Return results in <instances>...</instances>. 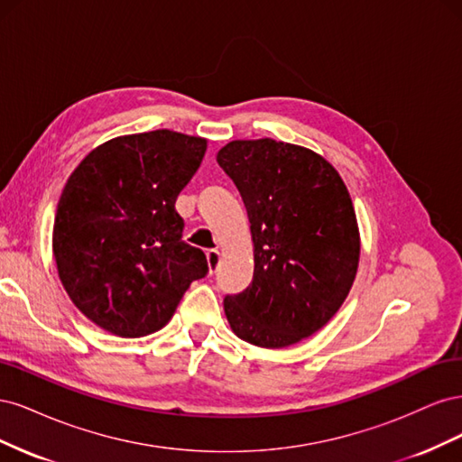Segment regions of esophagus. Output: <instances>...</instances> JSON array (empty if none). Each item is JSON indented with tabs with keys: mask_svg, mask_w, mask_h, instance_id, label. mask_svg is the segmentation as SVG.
I'll list each match as a JSON object with an SVG mask.
<instances>
[{
	"mask_svg": "<svg viewBox=\"0 0 462 462\" xmlns=\"http://www.w3.org/2000/svg\"><path fill=\"white\" fill-rule=\"evenodd\" d=\"M206 258H208V270H209V273H214V272L217 270L219 260H221L219 250H208V253H206Z\"/></svg>",
	"mask_w": 462,
	"mask_h": 462,
	"instance_id": "1",
	"label": "esophagus"
}]
</instances>
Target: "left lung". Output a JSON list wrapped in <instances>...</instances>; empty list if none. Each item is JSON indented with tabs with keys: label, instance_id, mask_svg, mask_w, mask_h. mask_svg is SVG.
Returning a JSON list of instances; mask_svg holds the SVG:
<instances>
[{
	"label": "left lung",
	"instance_id": "1",
	"mask_svg": "<svg viewBox=\"0 0 462 462\" xmlns=\"http://www.w3.org/2000/svg\"><path fill=\"white\" fill-rule=\"evenodd\" d=\"M217 163L239 189L254 245V277L223 309L243 341L283 348L324 328L358 270L356 214L319 153L272 138L233 141Z\"/></svg>",
	"mask_w": 462,
	"mask_h": 462
}]
</instances>
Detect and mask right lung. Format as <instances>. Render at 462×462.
Masks as SVG:
<instances>
[{
	"mask_svg": "<svg viewBox=\"0 0 462 462\" xmlns=\"http://www.w3.org/2000/svg\"><path fill=\"white\" fill-rule=\"evenodd\" d=\"M208 141L170 129L125 134L94 148L67 179L51 248L69 299L119 337L162 329L194 279L200 248L180 241L175 200Z\"/></svg>",
	"mask_w": 462,
	"mask_h": 462,
	"instance_id": "1",
	"label": "right lung"
}]
</instances>
